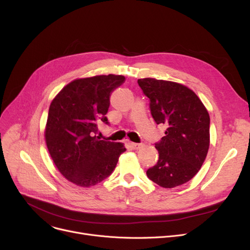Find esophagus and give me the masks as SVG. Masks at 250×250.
Listing matches in <instances>:
<instances>
[{"instance_id":"esophagus-1","label":"esophagus","mask_w":250,"mask_h":250,"mask_svg":"<svg viewBox=\"0 0 250 250\" xmlns=\"http://www.w3.org/2000/svg\"><path fill=\"white\" fill-rule=\"evenodd\" d=\"M143 146H144L143 143H132V147H133L134 149H140V148H142Z\"/></svg>"}]
</instances>
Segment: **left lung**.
I'll return each mask as SVG.
<instances>
[{"instance_id": "8db88e82", "label": "left lung", "mask_w": 250, "mask_h": 250, "mask_svg": "<svg viewBox=\"0 0 250 250\" xmlns=\"http://www.w3.org/2000/svg\"><path fill=\"white\" fill-rule=\"evenodd\" d=\"M150 110L165 136L155 143L159 159L147 170L157 185L172 188L189 181L201 169L209 146V115L194 92L178 83L139 79Z\"/></svg>"}]
</instances>
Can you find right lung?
<instances>
[{"mask_svg":"<svg viewBox=\"0 0 250 250\" xmlns=\"http://www.w3.org/2000/svg\"><path fill=\"white\" fill-rule=\"evenodd\" d=\"M120 75L78 79L51 101L45 127L48 152L60 172L75 185L95 186L114 170L123 144L99 140L98 125L105 116L114 89L125 83Z\"/></svg>","mask_w":250,"mask_h":250,"instance_id":"1","label":"right lung"}]
</instances>
